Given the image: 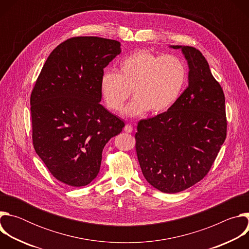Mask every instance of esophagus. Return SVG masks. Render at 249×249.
<instances>
[{
  "label": "esophagus",
  "instance_id": "esophagus-1",
  "mask_svg": "<svg viewBox=\"0 0 249 249\" xmlns=\"http://www.w3.org/2000/svg\"><path fill=\"white\" fill-rule=\"evenodd\" d=\"M124 131L126 133H132L133 132V127L130 124H126L124 127Z\"/></svg>",
  "mask_w": 249,
  "mask_h": 249
}]
</instances>
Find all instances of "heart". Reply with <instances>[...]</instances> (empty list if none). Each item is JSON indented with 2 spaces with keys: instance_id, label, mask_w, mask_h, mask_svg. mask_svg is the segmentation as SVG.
I'll use <instances>...</instances> for the list:
<instances>
[{
  "instance_id": "heart-1",
  "label": "heart",
  "mask_w": 249,
  "mask_h": 249,
  "mask_svg": "<svg viewBox=\"0 0 249 249\" xmlns=\"http://www.w3.org/2000/svg\"><path fill=\"white\" fill-rule=\"evenodd\" d=\"M187 81V66L178 56L137 51L119 64V72L106 71L100 89L110 110L120 111L132 94L135 98L125 110L129 116L168 109L179 98Z\"/></svg>"
}]
</instances>
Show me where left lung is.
<instances>
[{
  "mask_svg": "<svg viewBox=\"0 0 249 249\" xmlns=\"http://www.w3.org/2000/svg\"><path fill=\"white\" fill-rule=\"evenodd\" d=\"M181 49L189 66V84L170 107L140 120L136 152L147 181L164 193L183 191L208 174L227 137L225 94L202 53Z\"/></svg>",
  "mask_w": 249,
  "mask_h": 249,
  "instance_id": "1",
  "label": "left lung"
}]
</instances>
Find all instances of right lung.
<instances>
[{
  "label": "right lung",
  "mask_w": 249,
  "mask_h": 249,
  "mask_svg": "<svg viewBox=\"0 0 249 249\" xmlns=\"http://www.w3.org/2000/svg\"><path fill=\"white\" fill-rule=\"evenodd\" d=\"M120 42L76 36L47 58L30 95L32 143L55 178L73 187L97 176L102 150L124 122L100 104L103 69Z\"/></svg>",
  "instance_id": "obj_1"
}]
</instances>
